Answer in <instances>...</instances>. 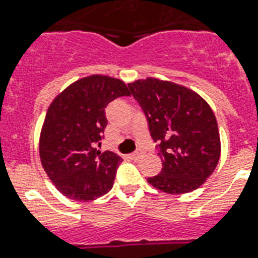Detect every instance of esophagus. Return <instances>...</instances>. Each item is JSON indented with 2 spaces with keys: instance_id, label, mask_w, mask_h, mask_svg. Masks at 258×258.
Returning a JSON list of instances; mask_svg holds the SVG:
<instances>
[{
  "instance_id": "1",
  "label": "esophagus",
  "mask_w": 258,
  "mask_h": 258,
  "mask_svg": "<svg viewBox=\"0 0 258 258\" xmlns=\"http://www.w3.org/2000/svg\"><path fill=\"white\" fill-rule=\"evenodd\" d=\"M143 155H144V151L141 150V148H139V150H136L132 154V158L135 159V160H139L140 158H143Z\"/></svg>"
}]
</instances>
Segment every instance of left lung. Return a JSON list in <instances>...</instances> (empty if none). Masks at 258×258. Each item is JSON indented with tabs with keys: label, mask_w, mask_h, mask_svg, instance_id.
Listing matches in <instances>:
<instances>
[{
	"label": "left lung",
	"mask_w": 258,
	"mask_h": 258,
	"mask_svg": "<svg viewBox=\"0 0 258 258\" xmlns=\"http://www.w3.org/2000/svg\"><path fill=\"white\" fill-rule=\"evenodd\" d=\"M127 87L147 118L163 162L162 171L148 182L170 195L200 187L220 158L218 122L208 103L170 81L147 79Z\"/></svg>",
	"instance_id": "left-lung-1"
}]
</instances>
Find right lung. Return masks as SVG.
I'll return each instance as SVG.
<instances>
[{
    "label": "right lung",
    "instance_id": "1",
    "mask_svg": "<svg viewBox=\"0 0 258 258\" xmlns=\"http://www.w3.org/2000/svg\"><path fill=\"white\" fill-rule=\"evenodd\" d=\"M121 96H131L125 83L91 76L69 85L50 104L40 133V160L68 199L94 201L113 187L122 159L95 145L100 144L107 126L106 107Z\"/></svg>",
    "mask_w": 258,
    "mask_h": 258
}]
</instances>
